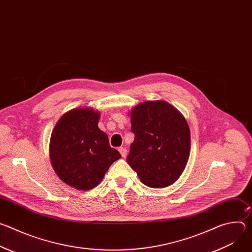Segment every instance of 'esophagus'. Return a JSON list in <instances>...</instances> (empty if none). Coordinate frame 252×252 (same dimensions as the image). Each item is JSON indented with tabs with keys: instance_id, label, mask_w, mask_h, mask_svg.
Listing matches in <instances>:
<instances>
[{
	"instance_id": "1",
	"label": "esophagus",
	"mask_w": 252,
	"mask_h": 252,
	"mask_svg": "<svg viewBox=\"0 0 252 252\" xmlns=\"http://www.w3.org/2000/svg\"><path fill=\"white\" fill-rule=\"evenodd\" d=\"M119 152L121 153V155H122V157H123V158H126L127 151H126L125 148H120V149H119Z\"/></svg>"
}]
</instances>
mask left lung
Masks as SVG:
<instances>
[{"label":"left lung","mask_w":252,"mask_h":252,"mask_svg":"<svg viewBox=\"0 0 252 252\" xmlns=\"http://www.w3.org/2000/svg\"><path fill=\"white\" fill-rule=\"evenodd\" d=\"M134 140L126 158L143 185L163 189L184 172L190 153L187 120L165 100H148L129 113Z\"/></svg>","instance_id":"obj_1"}]
</instances>
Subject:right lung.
<instances>
[{
	"label": "right lung",
	"mask_w": 252,
	"mask_h": 252,
	"mask_svg": "<svg viewBox=\"0 0 252 252\" xmlns=\"http://www.w3.org/2000/svg\"><path fill=\"white\" fill-rule=\"evenodd\" d=\"M100 114L77 107L63 114L50 140V159L60 179L79 190L95 188L114 161L122 158L97 126Z\"/></svg>",
	"instance_id": "add662e5"
}]
</instances>
